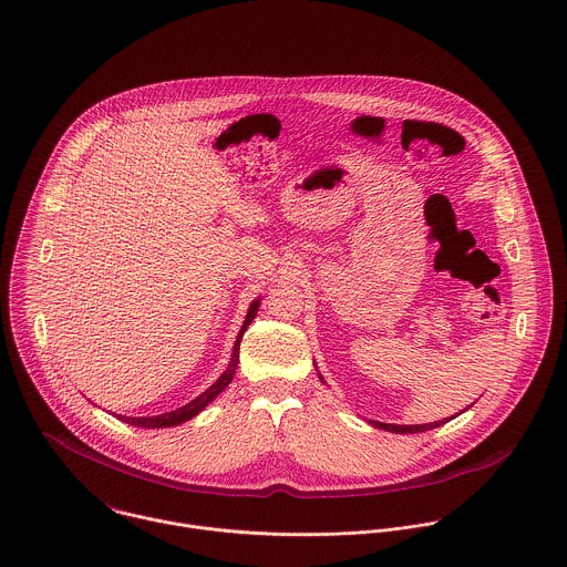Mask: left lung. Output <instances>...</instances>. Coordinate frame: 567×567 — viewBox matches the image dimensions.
I'll return each mask as SVG.
<instances>
[{"label": "left lung", "instance_id": "1", "mask_svg": "<svg viewBox=\"0 0 567 567\" xmlns=\"http://www.w3.org/2000/svg\"><path fill=\"white\" fill-rule=\"evenodd\" d=\"M319 380L324 382L323 375L319 373ZM443 421H434V423H423V425H398V423H382V421H371V425L375 427H382V430H389V432H395V434H416V432H425V430H432L436 425H441Z\"/></svg>", "mask_w": 567, "mask_h": 567}]
</instances>
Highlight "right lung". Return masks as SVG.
<instances>
[{"label": "right lung", "instance_id": "right-lung-1", "mask_svg": "<svg viewBox=\"0 0 567 567\" xmlns=\"http://www.w3.org/2000/svg\"><path fill=\"white\" fill-rule=\"evenodd\" d=\"M257 310H259V299H255V301L248 306V312H246L243 329H240V333H238V338H236L234 353H231V358H229L227 369L223 371V375H220L205 393H200V395H198L196 400H192L189 404L181 405V408H176V410H172V412H163V414H157V416H124V414H117V419L124 421V423L137 425V427H172V425H181V423L189 421V419L196 416L200 410H205L207 404H212V402L231 384V380H234V375H236V369H238V362H240V342H243L244 331L248 329V324L255 319Z\"/></svg>", "mask_w": 567, "mask_h": 567}]
</instances>
